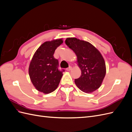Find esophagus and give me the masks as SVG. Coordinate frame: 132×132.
Wrapping results in <instances>:
<instances>
[{
    "label": "esophagus",
    "mask_w": 132,
    "mask_h": 132,
    "mask_svg": "<svg viewBox=\"0 0 132 132\" xmlns=\"http://www.w3.org/2000/svg\"><path fill=\"white\" fill-rule=\"evenodd\" d=\"M71 69H72V67H71V66H70L69 68H68L66 69V70H67V71H70V70H71Z\"/></svg>",
    "instance_id": "34e87169"
}]
</instances>
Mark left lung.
<instances>
[{
	"label": "left lung",
	"instance_id": "8db88e82",
	"mask_svg": "<svg viewBox=\"0 0 132 132\" xmlns=\"http://www.w3.org/2000/svg\"><path fill=\"white\" fill-rule=\"evenodd\" d=\"M65 42L77 55L81 71L80 78L75 79L76 85L84 93H93L101 86L106 73L102 54L90 43L77 38H67Z\"/></svg>",
	"mask_w": 132,
	"mask_h": 132
}]
</instances>
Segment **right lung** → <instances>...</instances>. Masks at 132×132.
<instances>
[{"label":"right lung","mask_w":132,"mask_h":132,"mask_svg":"<svg viewBox=\"0 0 132 132\" xmlns=\"http://www.w3.org/2000/svg\"><path fill=\"white\" fill-rule=\"evenodd\" d=\"M63 42L62 38L44 42L31 61L29 68L31 81L36 89L44 94L56 89L63 76V71L58 68V61L53 56L55 50Z\"/></svg>","instance_id":"add662e5"}]
</instances>
